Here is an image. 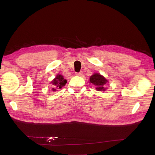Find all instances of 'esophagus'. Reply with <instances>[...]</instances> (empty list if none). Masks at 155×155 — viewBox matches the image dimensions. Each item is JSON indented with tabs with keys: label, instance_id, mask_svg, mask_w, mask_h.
<instances>
[{
	"label": "esophagus",
	"instance_id": "34e87169",
	"mask_svg": "<svg viewBox=\"0 0 155 155\" xmlns=\"http://www.w3.org/2000/svg\"><path fill=\"white\" fill-rule=\"evenodd\" d=\"M77 76H81V75H82V72H77L76 74Z\"/></svg>",
	"mask_w": 155,
	"mask_h": 155
}]
</instances>
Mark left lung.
Instances as JSON below:
<instances>
[{"mask_svg": "<svg viewBox=\"0 0 155 155\" xmlns=\"http://www.w3.org/2000/svg\"><path fill=\"white\" fill-rule=\"evenodd\" d=\"M89 82L96 86V89L97 91H105L106 90L105 85L108 81L101 74L95 73L90 77Z\"/></svg>", "mask_w": 155, "mask_h": 155, "instance_id": "1", "label": "left lung"}]
</instances>
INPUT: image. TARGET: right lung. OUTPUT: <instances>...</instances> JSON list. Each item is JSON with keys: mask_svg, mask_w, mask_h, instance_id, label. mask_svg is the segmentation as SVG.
Here are the masks:
<instances>
[{"mask_svg": "<svg viewBox=\"0 0 155 155\" xmlns=\"http://www.w3.org/2000/svg\"><path fill=\"white\" fill-rule=\"evenodd\" d=\"M67 82V79H64L62 75H57V76L51 82L52 83V85L54 86V88H51V90H52V91H56L57 89L61 88L63 87L66 85Z\"/></svg>", "mask_w": 155, "mask_h": 155, "instance_id": "1", "label": "right lung"}]
</instances>
